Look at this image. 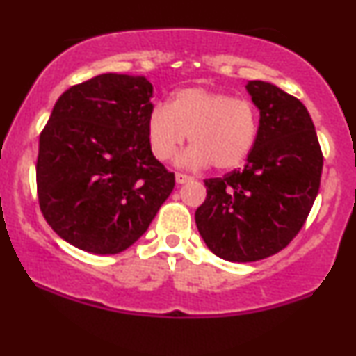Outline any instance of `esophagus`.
Listing matches in <instances>:
<instances>
[{
  "mask_svg": "<svg viewBox=\"0 0 356 356\" xmlns=\"http://www.w3.org/2000/svg\"><path fill=\"white\" fill-rule=\"evenodd\" d=\"M194 179L191 177V175H186V174H175V182L181 186V184H187V182H192Z\"/></svg>",
  "mask_w": 356,
  "mask_h": 356,
  "instance_id": "34e87169",
  "label": "esophagus"
}]
</instances>
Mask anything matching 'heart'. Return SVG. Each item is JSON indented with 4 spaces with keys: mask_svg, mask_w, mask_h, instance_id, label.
Listing matches in <instances>:
<instances>
[{
    "mask_svg": "<svg viewBox=\"0 0 356 356\" xmlns=\"http://www.w3.org/2000/svg\"><path fill=\"white\" fill-rule=\"evenodd\" d=\"M257 132L259 115L251 102L204 87L177 90L169 105H155L147 117L155 159L170 161L189 136L192 145L179 164L194 169H236L254 149Z\"/></svg>",
    "mask_w": 356,
    "mask_h": 356,
    "instance_id": "obj_1",
    "label": "heart"
}]
</instances>
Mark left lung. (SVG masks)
<instances>
[{"label": "left lung", "mask_w": 356, "mask_h": 356, "mask_svg": "<svg viewBox=\"0 0 356 356\" xmlns=\"http://www.w3.org/2000/svg\"><path fill=\"white\" fill-rule=\"evenodd\" d=\"M259 110L254 149L241 170L204 181L195 211L206 246L231 263H252L288 246L320 191L323 154L308 110L276 85H246Z\"/></svg>", "instance_id": "left-lung-1"}]
</instances>
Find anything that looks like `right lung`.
Instances as JSON below:
<instances>
[{
    "instance_id": "right-lung-1",
    "label": "right lung",
    "mask_w": 356,
    "mask_h": 356,
    "mask_svg": "<svg viewBox=\"0 0 356 356\" xmlns=\"http://www.w3.org/2000/svg\"><path fill=\"white\" fill-rule=\"evenodd\" d=\"M152 93L145 76L102 73L61 93L40 136V209L81 251H125L174 189L149 145Z\"/></svg>"
}]
</instances>
